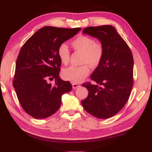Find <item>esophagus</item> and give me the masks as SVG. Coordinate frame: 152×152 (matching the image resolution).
Instances as JSON below:
<instances>
[{
	"label": "esophagus",
	"instance_id": "obj_1",
	"mask_svg": "<svg viewBox=\"0 0 152 152\" xmlns=\"http://www.w3.org/2000/svg\"><path fill=\"white\" fill-rule=\"evenodd\" d=\"M72 88H73V89H76V88H77L80 86V84H78V83H72Z\"/></svg>",
	"mask_w": 152,
	"mask_h": 152
}]
</instances>
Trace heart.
Here are the masks:
<instances>
[{
    "label": "heart",
    "instance_id": "heart-1",
    "mask_svg": "<svg viewBox=\"0 0 152 152\" xmlns=\"http://www.w3.org/2000/svg\"><path fill=\"white\" fill-rule=\"evenodd\" d=\"M71 45L75 50L82 52L81 64L80 66H71L63 70L62 75L66 80L73 83H79L88 75L90 67H97L102 61L103 49L99 44L95 43L91 37L80 36L71 42ZM58 56L61 62L66 65L69 62L70 51L65 44H62L58 49Z\"/></svg>",
    "mask_w": 152,
    "mask_h": 152
}]
</instances>
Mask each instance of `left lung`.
I'll return each instance as SVG.
<instances>
[{"mask_svg":"<svg viewBox=\"0 0 152 152\" xmlns=\"http://www.w3.org/2000/svg\"><path fill=\"white\" fill-rule=\"evenodd\" d=\"M83 33L97 38L103 49L99 65L92 72L91 82L83 83L89 91L81 101L83 108L99 118H107L117 114L131 94L133 86L134 60L128 45L111 25L89 27Z\"/></svg>","mask_w":152,"mask_h":152,"instance_id":"1","label":"left lung"}]
</instances>
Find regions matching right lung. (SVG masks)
I'll list each match as a JSON object with an SVG mask.
<instances>
[{
    "instance_id": "add662e5",
    "label": "right lung",
    "mask_w": 152,
    "mask_h": 152,
    "mask_svg": "<svg viewBox=\"0 0 152 152\" xmlns=\"http://www.w3.org/2000/svg\"><path fill=\"white\" fill-rule=\"evenodd\" d=\"M81 28L42 27L22 47L16 63L15 91L21 106L35 118H45L60 108L61 95L72 90L69 81L61 80L59 75L61 61L58 47L71 38ZM56 80L54 86L48 79Z\"/></svg>"
}]
</instances>
